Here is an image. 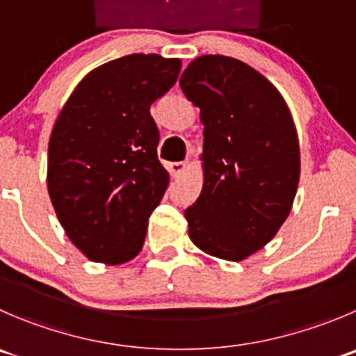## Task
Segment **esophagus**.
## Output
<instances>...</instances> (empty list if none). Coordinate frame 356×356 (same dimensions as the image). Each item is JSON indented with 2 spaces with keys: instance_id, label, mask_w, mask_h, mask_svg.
<instances>
[{
  "instance_id": "1",
  "label": "esophagus",
  "mask_w": 356,
  "mask_h": 356,
  "mask_svg": "<svg viewBox=\"0 0 356 356\" xmlns=\"http://www.w3.org/2000/svg\"><path fill=\"white\" fill-rule=\"evenodd\" d=\"M188 168H189V161H177V163H170V172L174 177L182 175Z\"/></svg>"
}]
</instances>
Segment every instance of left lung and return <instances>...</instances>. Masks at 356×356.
Instances as JSON below:
<instances>
[{"label": "left lung", "mask_w": 356, "mask_h": 356, "mask_svg": "<svg viewBox=\"0 0 356 356\" xmlns=\"http://www.w3.org/2000/svg\"><path fill=\"white\" fill-rule=\"evenodd\" d=\"M203 123V188L184 212L205 254L243 261L275 238L301 175L299 139L277 86L226 55L195 58L179 79Z\"/></svg>", "instance_id": "8db88e82"}]
</instances>
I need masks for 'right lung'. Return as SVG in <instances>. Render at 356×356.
I'll list each match as a JSON object with an SVG mask.
<instances>
[{
  "instance_id": "obj_1",
  "label": "right lung",
  "mask_w": 356,
  "mask_h": 356,
  "mask_svg": "<svg viewBox=\"0 0 356 356\" xmlns=\"http://www.w3.org/2000/svg\"><path fill=\"white\" fill-rule=\"evenodd\" d=\"M179 58L132 54L106 62L76 85L48 143L47 186L69 240L94 262L136 257L168 172L156 156L149 108L177 81Z\"/></svg>"
}]
</instances>
